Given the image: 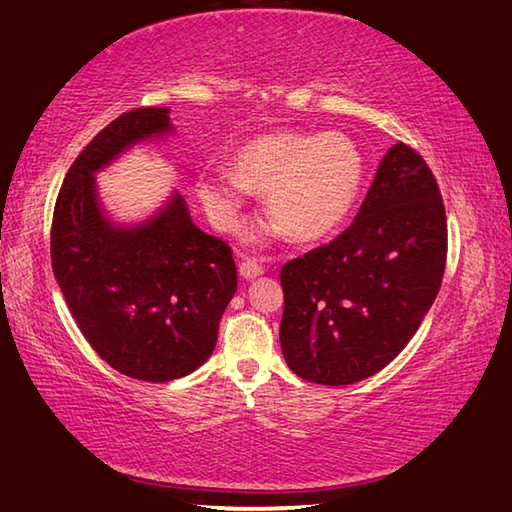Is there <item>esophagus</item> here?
<instances>
[{
    "instance_id": "34e87169",
    "label": "esophagus",
    "mask_w": 512,
    "mask_h": 512,
    "mask_svg": "<svg viewBox=\"0 0 512 512\" xmlns=\"http://www.w3.org/2000/svg\"><path fill=\"white\" fill-rule=\"evenodd\" d=\"M238 271H241V276L245 278V280H254V278H258V276H263V265H258L256 260H243L241 263V267H238Z\"/></svg>"
}]
</instances>
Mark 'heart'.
I'll list each match as a JSON object with an SVG mask.
<instances>
[{
	"label": "heart",
	"instance_id": "b5f03b06",
	"mask_svg": "<svg viewBox=\"0 0 512 512\" xmlns=\"http://www.w3.org/2000/svg\"><path fill=\"white\" fill-rule=\"evenodd\" d=\"M234 170H212L198 181L212 221L234 232L249 190L267 192L269 218L296 241L336 232L356 205L364 179L358 145L342 134H263L236 152Z\"/></svg>",
	"mask_w": 512,
	"mask_h": 512
}]
</instances>
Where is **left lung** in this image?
Instances as JSON below:
<instances>
[{
  "instance_id": "1",
  "label": "left lung",
  "mask_w": 512,
  "mask_h": 512,
  "mask_svg": "<svg viewBox=\"0 0 512 512\" xmlns=\"http://www.w3.org/2000/svg\"><path fill=\"white\" fill-rule=\"evenodd\" d=\"M446 249L440 185L420 154L395 143L353 223L280 269L289 369L344 387L387 367L431 309Z\"/></svg>"
}]
</instances>
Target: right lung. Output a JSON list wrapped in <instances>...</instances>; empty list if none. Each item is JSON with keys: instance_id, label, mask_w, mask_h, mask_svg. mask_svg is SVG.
<instances>
[{"instance_id": "obj_1", "label": "right lung", "mask_w": 512, "mask_h": 512, "mask_svg": "<svg viewBox=\"0 0 512 512\" xmlns=\"http://www.w3.org/2000/svg\"><path fill=\"white\" fill-rule=\"evenodd\" d=\"M168 108H134L108 123L70 165L50 227L52 271L72 318L112 369L170 382L212 356L236 294L232 247L198 229L181 194L141 227H112L95 174L132 143L170 130Z\"/></svg>"}]
</instances>
